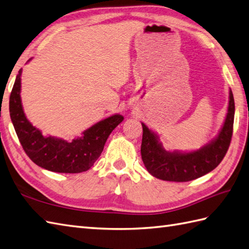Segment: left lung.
<instances>
[{
    "label": "left lung",
    "instance_id": "left-lung-1",
    "mask_svg": "<svg viewBox=\"0 0 249 249\" xmlns=\"http://www.w3.org/2000/svg\"><path fill=\"white\" fill-rule=\"evenodd\" d=\"M234 100L229 91V105L224 125L214 140L191 153L166 152L156 134L142 123L141 156L148 173L166 181L194 180L214 170L226 155L233 131Z\"/></svg>",
    "mask_w": 249,
    "mask_h": 249
}]
</instances>
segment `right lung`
<instances>
[{"instance_id":"1","label":"right lung","mask_w":249,"mask_h":249,"mask_svg":"<svg viewBox=\"0 0 249 249\" xmlns=\"http://www.w3.org/2000/svg\"><path fill=\"white\" fill-rule=\"evenodd\" d=\"M31 60V59H30ZM28 60V61H30ZM21 74L17 75L9 97V113L21 145L34 163L57 173H82L89 170L100 157L109 135L124 118L111 115L85 130L84 136L71 142L43 137L25 117L21 103Z\"/></svg>"}]
</instances>
